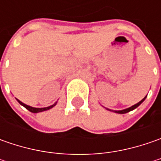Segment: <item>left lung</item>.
Masks as SVG:
<instances>
[{"label": "left lung", "mask_w": 161, "mask_h": 161, "mask_svg": "<svg viewBox=\"0 0 161 161\" xmlns=\"http://www.w3.org/2000/svg\"><path fill=\"white\" fill-rule=\"evenodd\" d=\"M147 97V96H146ZM146 97H144V98H142L140 102H138L137 104H135V105H133V106H132L131 108H126V109H124V110H118V111H116V110H114V112H115V113H117V114H125V113H128V112H130V111H132V110H133V109H135L136 108H138L140 105L142 104V103L143 102L144 100H145ZM108 110H110V109H108ZM111 111V110H110Z\"/></svg>", "instance_id": "left-lung-1"}]
</instances>
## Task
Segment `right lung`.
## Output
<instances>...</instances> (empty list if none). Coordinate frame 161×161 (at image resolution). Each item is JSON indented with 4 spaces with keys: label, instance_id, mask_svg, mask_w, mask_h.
<instances>
[{
    "label": "right lung",
    "instance_id": "obj_1",
    "mask_svg": "<svg viewBox=\"0 0 161 161\" xmlns=\"http://www.w3.org/2000/svg\"><path fill=\"white\" fill-rule=\"evenodd\" d=\"M17 99V98H16ZM18 100V102L19 103L21 106H23L24 108H26L28 109V111H30V112H32V113H39V112H43V111H47V110H49L50 108H52L53 107H54L55 105H56V103L55 104H53L52 106H50V107H47V108H32V107H30V106H28V105H26V104H24V103H22L20 100H19V99H17Z\"/></svg>",
    "mask_w": 161,
    "mask_h": 161
}]
</instances>
